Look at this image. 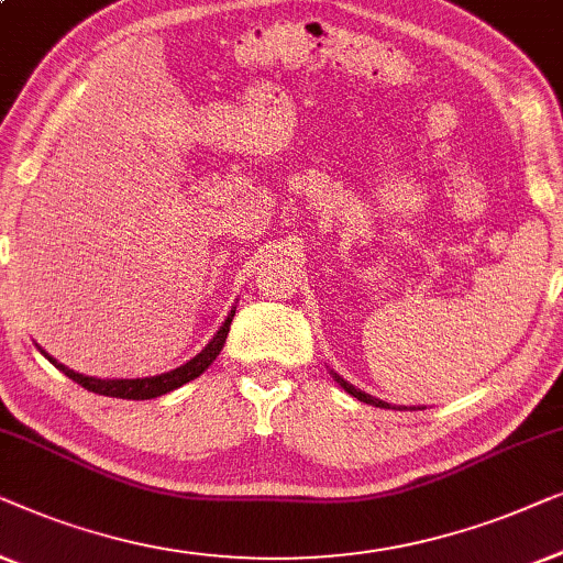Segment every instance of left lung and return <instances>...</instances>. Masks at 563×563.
I'll use <instances>...</instances> for the list:
<instances>
[{
  "mask_svg": "<svg viewBox=\"0 0 563 563\" xmlns=\"http://www.w3.org/2000/svg\"><path fill=\"white\" fill-rule=\"evenodd\" d=\"M334 377H336V383H339V385H342L346 393H350V395H354V398H357V400H362V402H367V406H375V408H390V402H385V400H379V398H372V395H367V393H362V390H357V387H354V385H350V383H346V379H344V377H339V375H334ZM400 410H406V408H400ZM413 410H416V408H413ZM418 410H421V408H418Z\"/></svg>",
  "mask_w": 563,
  "mask_h": 563,
  "instance_id": "1",
  "label": "left lung"
}]
</instances>
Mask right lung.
<instances>
[{
	"label": "right lung",
	"mask_w": 563,
	"mask_h": 563,
	"mask_svg": "<svg viewBox=\"0 0 563 563\" xmlns=\"http://www.w3.org/2000/svg\"><path fill=\"white\" fill-rule=\"evenodd\" d=\"M232 319H234V311L227 316L224 323H221V329L217 331V334H213L211 342L206 344L194 360H188L186 364H180V367L170 369V372H163V375H155V377H137V379L89 377V375H81V372L68 369L66 364L53 360L51 354L41 350V346H37V350H41V354H45V360L55 364V367H58L63 375L70 377L74 383H78L81 387H86L89 393H99V395H107V398H122V400H150V398H161V395L176 390V387L191 383L194 377H199L201 372L219 357L221 346H224V342H227L229 327H232Z\"/></svg>",
	"instance_id": "1"
}]
</instances>
